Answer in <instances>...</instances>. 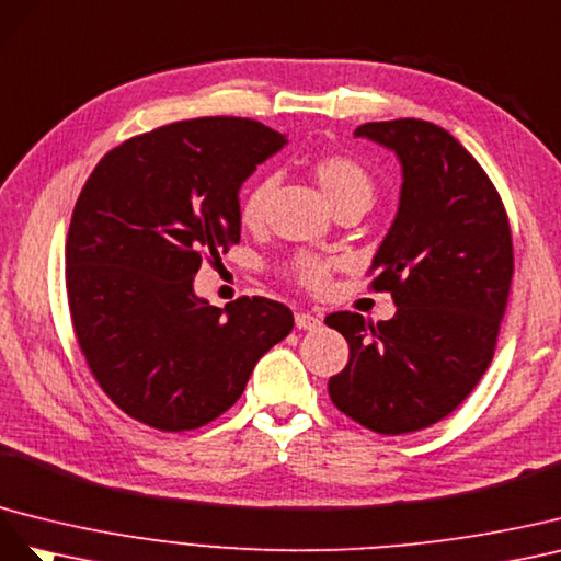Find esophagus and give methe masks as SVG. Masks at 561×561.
<instances>
[{
  "label": "esophagus",
  "mask_w": 561,
  "mask_h": 561,
  "mask_svg": "<svg viewBox=\"0 0 561 561\" xmlns=\"http://www.w3.org/2000/svg\"><path fill=\"white\" fill-rule=\"evenodd\" d=\"M322 327V319L310 312H296V329L300 331H312Z\"/></svg>",
  "instance_id": "1"
}]
</instances>
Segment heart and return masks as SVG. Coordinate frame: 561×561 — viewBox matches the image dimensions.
Masks as SVG:
<instances>
[{"label":"heart","instance_id":"heart-1","mask_svg":"<svg viewBox=\"0 0 561 561\" xmlns=\"http://www.w3.org/2000/svg\"><path fill=\"white\" fill-rule=\"evenodd\" d=\"M310 171H312V179L317 181L319 190L324 192V197L331 202L333 209H339L343 204L359 202L369 206L374 202L376 185H374L371 173L366 171V167L357 162L355 157H347V154L319 157L317 162H312ZM272 190H275V179H261L247 190L242 206H239V216H242L244 226L249 228L261 226ZM329 270H331L329 263L314 261V259L300 261L294 267L298 282L306 284L308 289H322L329 279Z\"/></svg>","mask_w":561,"mask_h":561}]
</instances>
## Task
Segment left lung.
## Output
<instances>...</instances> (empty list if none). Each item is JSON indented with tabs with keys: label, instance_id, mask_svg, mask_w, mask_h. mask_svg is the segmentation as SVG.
Returning a JSON list of instances; mask_svg holds the SVG:
<instances>
[{
	"label": "left lung",
	"instance_id": "left-lung-1",
	"mask_svg": "<svg viewBox=\"0 0 561 561\" xmlns=\"http://www.w3.org/2000/svg\"><path fill=\"white\" fill-rule=\"evenodd\" d=\"M402 167L392 226L371 270L397 312L369 324L335 312L350 362L329 380L331 402L380 435H404L449 415L489 369L505 314L512 237L503 202L477 159L423 119L355 129Z\"/></svg>",
	"mask_w": 561,
	"mask_h": 561
}]
</instances>
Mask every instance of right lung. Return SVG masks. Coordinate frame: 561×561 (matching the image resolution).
I'll list each match as a JSON object with an SVG mask.
<instances>
[{"label": "right lung", "mask_w": 561, "mask_h": 561, "mask_svg": "<svg viewBox=\"0 0 561 561\" xmlns=\"http://www.w3.org/2000/svg\"><path fill=\"white\" fill-rule=\"evenodd\" d=\"M286 136L242 117H199L110 150L79 195L66 286L79 347L105 394L162 432L211 423L294 329L277 300L214 308L202 259L239 242V190Z\"/></svg>", "instance_id": "add662e5"}]
</instances>
